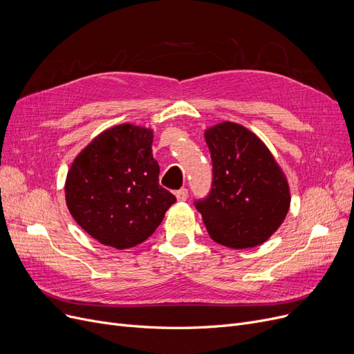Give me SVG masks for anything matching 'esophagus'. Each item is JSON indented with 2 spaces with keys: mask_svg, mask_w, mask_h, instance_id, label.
I'll return each instance as SVG.
<instances>
[{
  "mask_svg": "<svg viewBox=\"0 0 354 354\" xmlns=\"http://www.w3.org/2000/svg\"><path fill=\"white\" fill-rule=\"evenodd\" d=\"M176 197L178 201H186L187 197H189V190L187 189H180L177 193H176Z\"/></svg>",
  "mask_w": 354,
  "mask_h": 354,
  "instance_id": "1",
  "label": "esophagus"
}]
</instances>
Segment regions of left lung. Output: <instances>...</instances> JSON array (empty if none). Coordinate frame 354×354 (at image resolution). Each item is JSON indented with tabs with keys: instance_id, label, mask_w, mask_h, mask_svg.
Masks as SVG:
<instances>
[{
	"instance_id": "obj_1",
	"label": "left lung",
	"mask_w": 354,
	"mask_h": 354,
	"mask_svg": "<svg viewBox=\"0 0 354 354\" xmlns=\"http://www.w3.org/2000/svg\"><path fill=\"white\" fill-rule=\"evenodd\" d=\"M205 138L213 164L212 190L194 206L210 238L233 249L263 243L288 213L287 177L268 147L239 124H217Z\"/></svg>"
}]
</instances>
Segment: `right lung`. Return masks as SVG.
Returning a JSON list of instances; mask_svg holds the SVG:
<instances>
[{
    "label": "right lung",
    "mask_w": 354,
    "mask_h": 354,
    "mask_svg": "<svg viewBox=\"0 0 354 354\" xmlns=\"http://www.w3.org/2000/svg\"><path fill=\"white\" fill-rule=\"evenodd\" d=\"M153 129L121 124L100 132L66 177V205L93 239L128 249L148 239L176 197L160 186Z\"/></svg>",
    "instance_id": "1"
}]
</instances>
